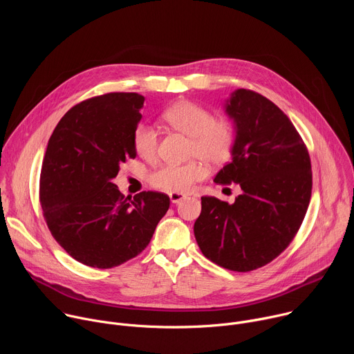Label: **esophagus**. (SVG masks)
I'll use <instances>...</instances> for the list:
<instances>
[{
	"label": "esophagus",
	"instance_id": "obj_1",
	"mask_svg": "<svg viewBox=\"0 0 354 354\" xmlns=\"http://www.w3.org/2000/svg\"><path fill=\"white\" fill-rule=\"evenodd\" d=\"M169 198H171V203H179V201L186 198V194L179 193V192H171L169 193Z\"/></svg>",
	"mask_w": 354,
	"mask_h": 354
}]
</instances>
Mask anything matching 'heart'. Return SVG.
<instances>
[{
  "mask_svg": "<svg viewBox=\"0 0 354 354\" xmlns=\"http://www.w3.org/2000/svg\"><path fill=\"white\" fill-rule=\"evenodd\" d=\"M164 119L176 130L192 138L189 153L198 157L186 164H165L149 175L153 186L167 192H189L209 174L205 160L212 165L227 162L235 144L234 126L225 119H214V115L194 102L180 100L164 113ZM158 130L154 124L142 122L133 133L136 153L151 160L157 153Z\"/></svg>",
  "mask_w": 354,
  "mask_h": 354,
  "instance_id": "heart-1",
  "label": "heart"
}]
</instances>
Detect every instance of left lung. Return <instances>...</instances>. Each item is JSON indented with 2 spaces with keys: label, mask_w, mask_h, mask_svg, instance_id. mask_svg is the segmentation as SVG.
Here are the masks:
<instances>
[{
  "label": "left lung",
  "mask_w": 354,
  "mask_h": 354,
  "mask_svg": "<svg viewBox=\"0 0 354 354\" xmlns=\"http://www.w3.org/2000/svg\"><path fill=\"white\" fill-rule=\"evenodd\" d=\"M224 109L235 144L214 182L238 183L242 192L232 205L201 197L193 231L207 259L250 272L279 257L297 234L311 198V161L290 119L261 93L235 89Z\"/></svg>",
  "instance_id": "8db88e82"
}]
</instances>
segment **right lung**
I'll return each mask as SVG.
<instances>
[{"mask_svg": "<svg viewBox=\"0 0 354 354\" xmlns=\"http://www.w3.org/2000/svg\"><path fill=\"white\" fill-rule=\"evenodd\" d=\"M144 96L112 92L71 108L48 140L40 172L47 227L75 261L111 269L147 248L169 209V197L141 192L124 197L113 179L136 158L133 133Z\"/></svg>", "mask_w": 354, "mask_h": 354, "instance_id": "add662e5", "label": "right lung"}]
</instances>
